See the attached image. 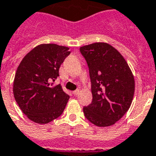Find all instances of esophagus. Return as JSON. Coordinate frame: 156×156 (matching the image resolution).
I'll return each instance as SVG.
<instances>
[{
  "label": "esophagus",
  "instance_id": "1",
  "mask_svg": "<svg viewBox=\"0 0 156 156\" xmlns=\"http://www.w3.org/2000/svg\"><path fill=\"white\" fill-rule=\"evenodd\" d=\"M79 92H80L79 89H77V90H75V91H73V94L74 95V96H78V94H79Z\"/></svg>",
  "mask_w": 156,
  "mask_h": 156
}]
</instances>
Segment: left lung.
Instances as JSON below:
<instances>
[{
  "label": "left lung",
  "instance_id": "1",
  "mask_svg": "<svg viewBox=\"0 0 156 156\" xmlns=\"http://www.w3.org/2000/svg\"><path fill=\"white\" fill-rule=\"evenodd\" d=\"M91 83L92 101L83 107L87 120L98 127L115 124L125 115L133 99L135 83L122 55L107 43L80 47Z\"/></svg>",
  "mask_w": 156,
  "mask_h": 156
}]
</instances>
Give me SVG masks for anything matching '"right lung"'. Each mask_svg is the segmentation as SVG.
<instances>
[{
	"instance_id": "obj_1",
	"label": "right lung",
	"mask_w": 156,
	"mask_h": 156,
	"mask_svg": "<svg viewBox=\"0 0 156 156\" xmlns=\"http://www.w3.org/2000/svg\"><path fill=\"white\" fill-rule=\"evenodd\" d=\"M69 54L66 46L42 44L22 59L15 73L13 91L18 105L30 120L45 124L62 115L69 96L60 84L53 86V82Z\"/></svg>"
}]
</instances>
